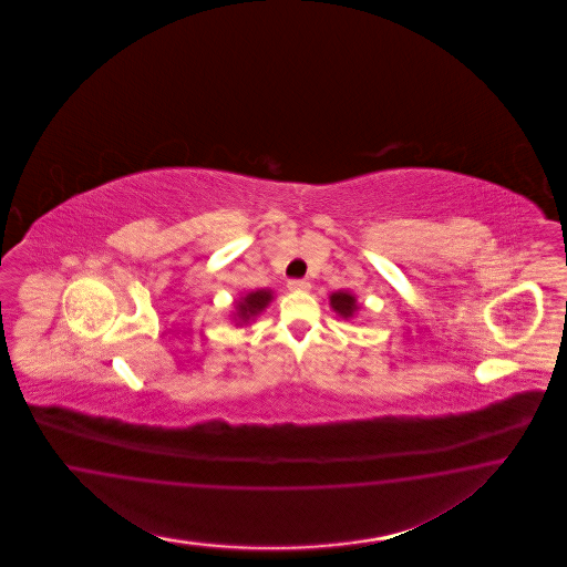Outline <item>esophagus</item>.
Returning a JSON list of instances; mask_svg holds the SVG:
<instances>
[{
	"label": "esophagus",
	"mask_w": 567,
	"mask_h": 567,
	"mask_svg": "<svg viewBox=\"0 0 567 567\" xmlns=\"http://www.w3.org/2000/svg\"><path fill=\"white\" fill-rule=\"evenodd\" d=\"M287 287L292 292H308L311 285H309L308 280H303V278H292Z\"/></svg>",
	"instance_id": "34e87169"
}]
</instances>
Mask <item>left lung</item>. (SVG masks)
<instances>
[{
	"label": "left lung",
	"instance_id": "8db88e82",
	"mask_svg": "<svg viewBox=\"0 0 567 567\" xmlns=\"http://www.w3.org/2000/svg\"><path fill=\"white\" fill-rule=\"evenodd\" d=\"M330 306L334 308V311H339L341 316H344V318H349L355 311V299L349 292H334L330 297Z\"/></svg>",
	"mask_w": 567,
	"mask_h": 567
}]
</instances>
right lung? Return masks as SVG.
<instances>
[{
  "mask_svg": "<svg viewBox=\"0 0 567 567\" xmlns=\"http://www.w3.org/2000/svg\"><path fill=\"white\" fill-rule=\"evenodd\" d=\"M270 299H272V292L270 291L249 292V295L243 299V303H239L240 320L254 318L256 313H259L261 309L270 303Z\"/></svg>",
  "mask_w": 567,
  "mask_h": 567,
  "instance_id": "add662e5",
  "label": "right lung"
}]
</instances>
